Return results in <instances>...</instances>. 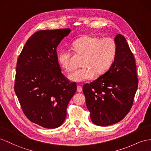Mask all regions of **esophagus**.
Masks as SVG:
<instances>
[{"mask_svg":"<svg viewBox=\"0 0 151 151\" xmlns=\"http://www.w3.org/2000/svg\"><path fill=\"white\" fill-rule=\"evenodd\" d=\"M81 91H82V88H81V86H80V85L77 86V92H81Z\"/></svg>","mask_w":151,"mask_h":151,"instance_id":"obj_1","label":"esophagus"}]
</instances>
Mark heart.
Here are the masks:
<instances>
[{"instance_id":"1","label":"heart","mask_w":151,"mask_h":151,"mask_svg":"<svg viewBox=\"0 0 151 151\" xmlns=\"http://www.w3.org/2000/svg\"><path fill=\"white\" fill-rule=\"evenodd\" d=\"M73 49L77 54L83 55L81 69L69 75L68 78L74 82H81L94 78L97 73L104 74L113 65L114 61L117 45L114 39L109 37L99 38L90 35H85L73 44ZM71 52L63 50L58 55V61L64 70L70 71Z\"/></svg>"}]
</instances>
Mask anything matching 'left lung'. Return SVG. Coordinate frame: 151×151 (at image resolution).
I'll list each match as a JSON object with an SVG mask.
<instances>
[{
    "instance_id": "obj_1",
    "label": "left lung",
    "mask_w": 151,
    "mask_h": 151,
    "mask_svg": "<svg viewBox=\"0 0 151 151\" xmlns=\"http://www.w3.org/2000/svg\"><path fill=\"white\" fill-rule=\"evenodd\" d=\"M114 41L117 52L113 65L83 87L91 121L101 127L115 124L125 117L133 105L139 82L135 59L125 38L118 34Z\"/></svg>"
}]
</instances>
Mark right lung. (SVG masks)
I'll use <instances>...</instances> for the list:
<instances>
[{"label": "right lung", "instance_id": "obj_1", "mask_svg": "<svg viewBox=\"0 0 151 151\" xmlns=\"http://www.w3.org/2000/svg\"><path fill=\"white\" fill-rule=\"evenodd\" d=\"M70 28L41 30L29 38L16 66L14 90L25 116L46 128L63 123L66 108L76 91L61 73L57 47Z\"/></svg>", "mask_w": 151, "mask_h": 151}]
</instances>
